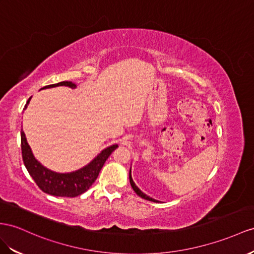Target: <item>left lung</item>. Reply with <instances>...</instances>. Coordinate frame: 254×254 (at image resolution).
Listing matches in <instances>:
<instances>
[{"instance_id": "left-lung-1", "label": "left lung", "mask_w": 254, "mask_h": 254, "mask_svg": "<svg viewBox=\"0 0 254 254\" xmlns=\"http://www.w3.org/2000/svg\"><path fill=\"white\" fill-rule=\"evenodd\" d=\"M129 184H131V186H132V188H133V190L135 191V193L138 195V196H140V197H142L144 199H147V200H150V201H155V203H158L159 200H157V199H154V198H152V197H150V196H148V195H146L144 192H141L139 189H138V187L135 185V183L133 181V179H132V175H131V170H129Z\"/></svg>"}]
</instances>
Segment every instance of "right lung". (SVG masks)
Instances as JSON below:
<instances>
[{
    "instance_id": "right-lung-1",
    "label": "right lung",
    "mask_w": 254,
    "mask_h": 254,
    "mask_svg": "<svg viewBox=\"0 0 254 254\" xmlns=\"http://www.w3.org/2000/svg\"><path fill=\"white\" fill-rule=\"evenodd\" d=\"M60 86H65L71 89L77 88L74 82L62 81L55 84H49V86L42 89H49ZM30 100L31 97L28 100L27 104H25L24 109L28 107ZM117 148H118V145H112L105 148L89 164L75 172L57 173L45 167L35 159L33 152H32V149L28 144L25 134L21 129V151L24 166L28 170L30 176L34 179L38 188L43 192L55 195V196L75 197L86 192L96 180L104 163H105L109 155Z\"/></svg>"
}]
</instances>
